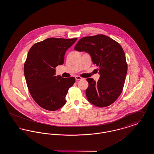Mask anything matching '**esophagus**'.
I'll list each match as a JSON object with an SVG mask.
<instances>
[{
	"mask_svg": "<svg viewBox=\"0 0 154 154\" xmlns=\"http://www.w3.org/2000/svg\"><path fill=\"white\" fill-rule=\"evenodd\" d=\"M75 79L76 80H81L82 79H84L83 78H82L80 76H79V75H75Z\"/></svg>",
	"mask_w": 154,
	"mask_h": 154,
	"instance_id": "1",
	"label": "esophagus"
}]
</instances>
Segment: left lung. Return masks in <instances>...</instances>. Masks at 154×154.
<instances>
[{
    "instance_id": "obj_1",
    "label": "left lung",
    "mask_w": 154,
    "mask_h": 154,
    "mask_svg": "<svg viewBox=\"0 0 154 154\" xmlns=\"http://www.w3.org/2000/svg\"><path fill=\"white\" fill-rule=\"evenodd\" d=\"M74 50L89 53L94 64L99 66L97 82L88 78L86 96L88 101L98 107L114 102L121 95L128 70L125 52L121 45L104 35L84 37L79 40Z\"/></svg>"
}]
</instances>
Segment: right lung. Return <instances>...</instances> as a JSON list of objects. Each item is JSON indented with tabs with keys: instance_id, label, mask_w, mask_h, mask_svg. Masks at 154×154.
<instances>
[{
	"instance_id": "right-lung-1",
	"label": "right lung",
	"mask_w": 154,
	"mask_h": 154,
	"mask_svg": "<svg viewBox=\"0 0 154 154\" xmlns=\"http://www.w3.org/2000/svg\"><path fill=\"white\" fill-rule=\"evenodd\" d=\"M77 39L50 37L34 44L29 51L24 63L25 77L30 95L43 109L56 111L66 103L75 78L55 76V69L63 63L65 52Z\"/></svg>"
}]
</instances>
